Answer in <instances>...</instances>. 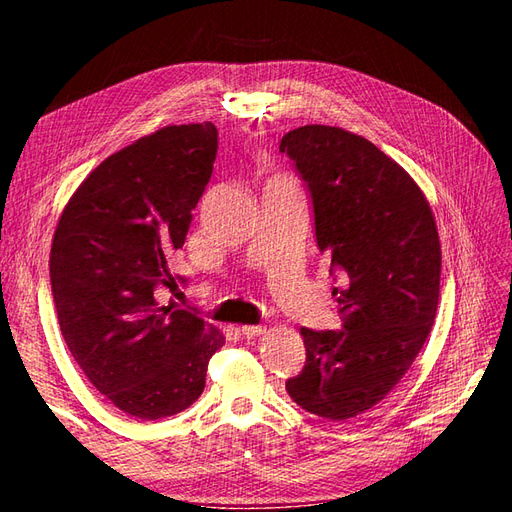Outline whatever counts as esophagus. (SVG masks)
I'll list each match as a JSON object with an SVG mask.
<instances>
[{"label": "esophagus", "mask_w": 512, "mask_h": 512, "mask_svg": "<svg viewBox=\"0 0 512 512\" xmlns=\"http://www.w3.org/2000/svg\"><path fill=\"white\" fill-rule=\"evenodd\" d=\"M239 331L245 337H258L267 331V327H262V324H245V327H241Z\"/></svg>", "instance_id": "1"}]
</instances>
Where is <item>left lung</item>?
<instances>
[{
    "label": "left lung",
    "instance_id": "obj_1",
    "mask_svg": "<svg viewBox=\"0 0 512 512\" xmlns=\"http://www.w3.org/2000/svg\"><path fill=\"white\" fill-rule=\"evenodd\" d=\"M280 151L312 194L320 252L344 280V329H301L307 361L286 391L297 406L348 421L389 395L421 352L440 299L442 250L418 183L367 138L335 126L290 130Z\"/></svg>",
    "mask_w": 512,
    "mask_h": 512
}]
</instances>
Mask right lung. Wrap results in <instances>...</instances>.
Listing matches in <instances>:
<instances>
[{"label": "right lung", "instance_id": "right-lung-1", "mask_svg": "<svg viewBox=\"0 0 512 512\" xmlns=\"http://www.w3.org/2000/svg\"><path fill=\"white\" fill-rule=\"evenodd\" d=\"M215 151L211 121L138 138L91 170L53 235L51 286L68 350L102 395L143 421L190 408L224 346L218 327L153 297L158 284L177 286L168 258L185 243Z\"/></svg>", "mask_w": 512, "mask_h": 512}]
</instances>
